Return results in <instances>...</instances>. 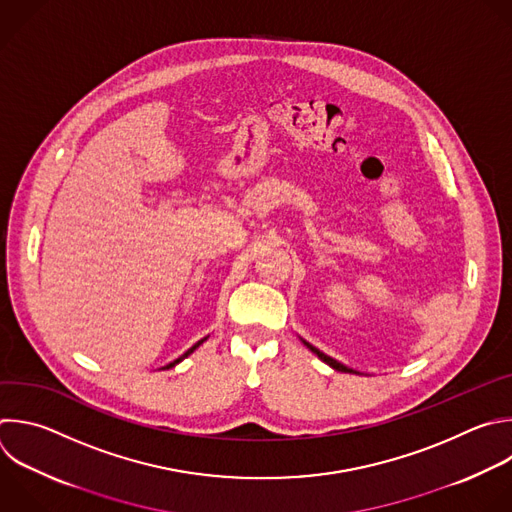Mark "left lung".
Segmentation results:
<instances>
[{"mask_svg": "<svg viewBox=\"0 0 512 512\" xmlns=\"http://www.w3.org/2000/svg\"><path fill=\"white\" fill-rule=\"evenodd\" d=\"M301 339V337H299ZM303 342V346L309 350V352H313L321 362H325L329 368H333V370H337V372H346V374H360L358 370H352V368H348V366H344L342 362H337V360H333V358H329V356H325L323 352H319L315 346H311L309 342H305V339H301Z\"/></svg>", "mask_w": 512, "mask_h": 512, "instance_id": "1", "label": "left lung"}]
</instances>
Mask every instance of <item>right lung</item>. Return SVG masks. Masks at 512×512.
Listing matches in <instances>:
<instances>
[{
	"instance_id": "right-lung-1",
	"label": "right lung",
	"mask_w": 512,
	"mask_h": 512,
	"mask_svg": "<svg viewBox=\"0 0 512 512\" xmlns=\"http://www.w3.org/2000/svg\"><path fill=\"white\" fill-rule=\"evenodd\" d=\"M203 342H207V337H203V339H199V342H197V344H195V346H193V348H189V350H187V352H185V354H183V356H181V358H177V360H175V362H170V364H166V366H164V368H162V370H170V368H175V366H177V364H181V362H183V360H185V358H189V356H191V354H193V352H195V350H197V348H199V346H201V344H203Z\"/></svg>"
}]
</instances>
